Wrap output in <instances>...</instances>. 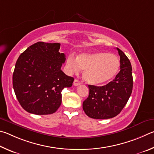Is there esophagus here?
<instances>
[{
  "label": "esophagus",
  "mask_w": 154,
  "mask_h": 154,
  "mask_svg": "<svg viewBox=\"0 0 154 154\" xmlns=\"http://www.w3.org/2000/svg\"><path fill=\"white\" fill-rule=\"evenodd\" d=\"M80 85V82L79 81V80L77 79H75L74 81V86H78V85Z\"/></svg>",
  "instance_id": "esophagus-1"
}]
</instances>
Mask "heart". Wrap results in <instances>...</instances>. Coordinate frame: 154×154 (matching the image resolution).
<instances>
[{
  "mask_svg": "<svg viewBox=\"0 0 154 154\" xmlns=\"http://www.w3.org/2000/svg\"><path fill=\"white\" fill-rule=\"evenodd\" d=\"M66 64L70 72L78 73L84 69L83 79L88 84L99 85L111 80L120 67L117 56L104 52L82 53L75 58L73 55L67 57Z\"/></svg>",
  "mask_w": 154,
  "mask_h": 154,
  "instance_id": "obj_1",
  "label": "heart"
}]
</instances>
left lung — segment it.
Instances as JSON below:
<instances>
[{
  "mask_svg": "<svg viewBox=\"0 0 154 154\" xmlns=\"http://www.w3.org/2000/svg\"><path fill=\"white\" fill-rule=\"evenodd\" d=\"M120 57V71L106 85H88L89 95L83 102L82 108L88 117L108 119L116 116L127 103L133 90V74L130 61L117 48Z\"/></svg>",
  "mask_w": 154,
  "mask_h": 154,
  "instance_id": "8db88e82",
  "label": "left lung"
}]
</instances>
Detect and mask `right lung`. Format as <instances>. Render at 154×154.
Segmentation results:
<instances>
[{"label":"right lung","mask_w":154,"mask_h":154,"mask_svg":"<svg viewBox=\"0 0 154 154\" xmlns=\"http://www.w3.org/2000/svg\"><path fill=\"white\" fill-rule=\"evenodd\" d=\"M59 43L38 42L21 54L13 74L16 97L26 112L36 115L55 113L61 106V91L74 78L61 69L66 61Z\"/></svg>","instance_id":"1"}]
</instances>
